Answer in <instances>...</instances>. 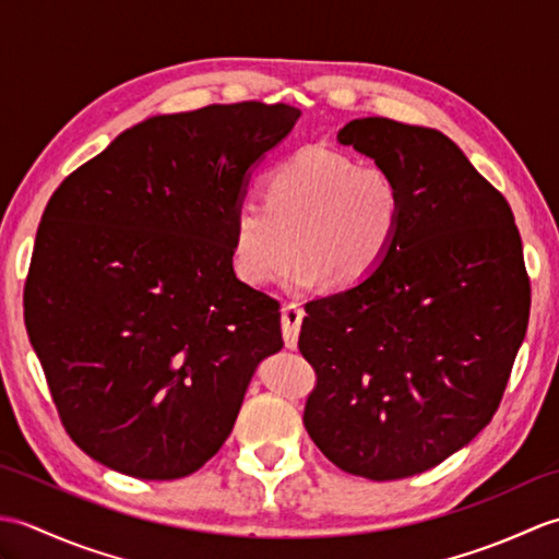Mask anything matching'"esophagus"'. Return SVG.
Wrapping results in <instances>:
<instances>
[{
    "label": "esophagus",
    "mask_w": 559,
    "mask_h": 559,
    "mask_svg": "<svg viewBox=\"0 0 559 559\" xmlns=\"http://www.w3.org/2000/svg\"><path fill=\"white\" fill-rule=\"evenodd\" d=\"M302 317H305V312L295 302L283 305V310H281V329H283V341H286V348L288 350L298 348V336H300Z\"/></svg>",
    "instance_id": "34e87169"
}]
</instances>
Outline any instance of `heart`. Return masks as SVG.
<instances>
[{
	"label": "heart",
	"mask_w": 559,
	"mask_h": 559,
	"mask_svg": "<svg viewBox=\"0 0 559 559\" xmlns=\"http://www.w3.org/2000/svg\"><path fill=\"white\" fill-rule=\"evenodd\" d=\"M403 225V189L382 165L305 146L273 165L264 201L240 199L230 216L233 269L247 286L276 278L293 293L319 283L355 288L382 269Z\"/></svg>",
	"instance_id": "b5f03b06"
}]
</instances>
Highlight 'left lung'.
Wrapping results in <instances>:
<instances>
[{"instance_id": "1", "label": "left lung", "mask_w": 559, "mask_h": 559, "mask_svg": "<svg viewBox=\"0 0 559 559\" xmlns=\"http://www.w3.org/2000/svg\"><path fill=\"white\" fill-rule=\"evenodd\" d=\"M336 141L391 170L403 225L372 278L305 307V430L341 471L399 480L466 447L500 406L531 286L507 199L430 127L360 117Z\"/></svg>"}]
</instances>
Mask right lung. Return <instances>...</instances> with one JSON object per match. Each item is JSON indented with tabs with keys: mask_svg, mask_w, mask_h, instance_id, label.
Returning <instances> with one entry per match:
<instances>
[{
	"mask_svg": "<svg viewBox=\"0 0 559 559\" xmlns=\"http://www.w3.org/2000/svg\"><path fill=\"white\" fill-rule=\"evenodd\" d=\"M300 115L235 103L148 117L52 194L26 329L67 432L103 466L194 473L283 348L278 305L235 276L230 216Z\"/></svg>",
	"mask_w": 559,
	"mask_h": 559,
	"instance_id": "obj_1",
	"label": "right lung"
}]
</instances>
